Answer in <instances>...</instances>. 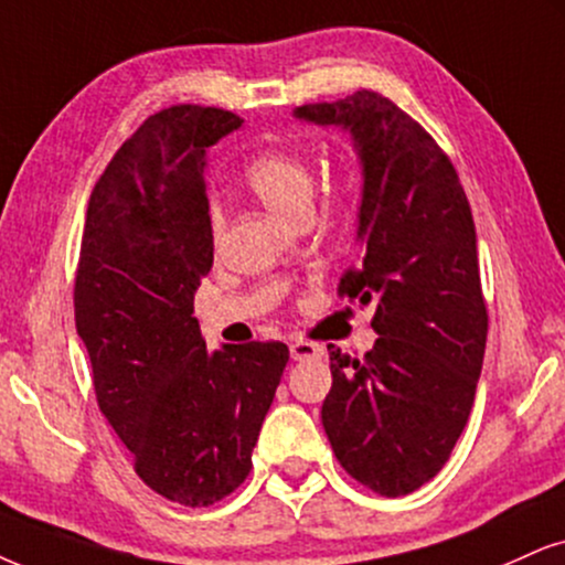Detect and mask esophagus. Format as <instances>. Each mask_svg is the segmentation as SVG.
Here are the masks:
<instances>
[{
  "instance_id": "obj_1",
  "label": "esophagus",
  "mask_w": 565,
  "mask_h": 565,
  "mask_svg": "<svg viewBox=\"0 0 565 565\" xmlns=\"http://www.w3.org/2000/svg\"><path fill=\"white\" fill-rule=\"evenodd\" d=\"M319 356H322V348L309 343V340H294V343H290V359L294 361H309Z\"/></svg>"
}]
</instances>
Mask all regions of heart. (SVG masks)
I'll return each mask as SVG.
<instances>
[{"label":"heart","instance_id":"b5f03b06","mask_svg":"<svg viewBox=\"0 0 565 565\" xmlns=\"http://www.w3.org/2000/svg\"><path fill=\"white\" fill-rule=\"evenodd\" d=\"M243 178L250 191L269 209L285 217L309 212L311 193H315V170L301 154L288 149H269L256 154L243 170ZM220 212L209 214V230L220 233Z\"/></svg>","mask_w":565,"mask_h":565}]
</instances>
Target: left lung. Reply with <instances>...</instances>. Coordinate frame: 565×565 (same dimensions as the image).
<instances>
[{
    "label": "left lung",
    "instance_id": "1",
    "mask_svg": "<svg viewBox=\"0 0 565 565\" xmlns=\"http://www.w3.org/2000/svg\"><path fill=\"white\" fill-rule=\"evenodd\" d=\"M294 115L353 138L359 264L338 294L372 303L380 335L364 359L330 351L324 431L356 482L408 495L450 458L482 372L487 306L469 199L435 138L382 94L364 88Z\"/></svg>",
    "mask_w": 565,
    "mask_h": 565
}]
</instances>
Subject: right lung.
<instances>
[{
    "mask_svg": "<svg viewBox=\"0 0 565 565\" xmlns=\"http://www.w3.org/2000/svg\"><path fill=\"white\" fill-rule=\"evenodd\" d=\"M238 115L178 104L143 120L90 193L75 275V330L102 414L136 475L180 505H212L250 452L290 353L285 343L206 351L193 294L212 269L206 149Z\"/></svg>",
    "mask_w": 565,
    "mask_h": 565,
    "instance_id": "1",
    "label": "right lung"
}]
</instances>
